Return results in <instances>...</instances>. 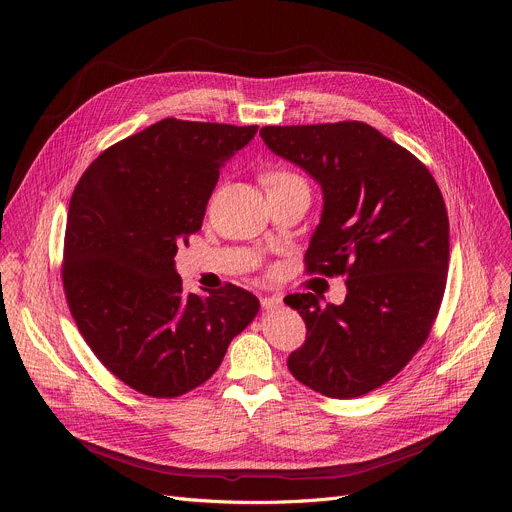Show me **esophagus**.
Listing matches in <instances>:
<instances>
[{
    "instance_id": "esophagus-1",
    "label": "esophagus",
    "mask_w": 512,
    "mask_h": 512,
    "mask_svg": "<svg viewBox=\"0 0 512 512\" xmlns=\"http://www.w3.org/2000/svg\"><path fill=\"white\" fill-rule=\"evenodd\" d=\"M282 305L280 294H267V297H261V307L263 309H278Z\"/></svg>"
}]
</instances>
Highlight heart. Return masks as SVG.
<instances>
[{
	"label": "heart",
	"mask_w": 512,
	"mask_h": 512,
	"mask_svg": "<svg viewBox=\"0 0 512 512\" xmlns=\"http://www.w3.org/2000/svg\"><path fill=\"white\" fill-rule=\"evenodd\" d=\"M261 180H263V184H265V188H267V193H274V191H280V188H288V186L305 184V180H303L299 174H294V172H290V170H286V168H272V170H267V172L261 176Z\"/></svg>",
	"instance_id": "b5f03b06"
}]
</instances>
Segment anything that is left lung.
<instances>
[{
  "label": "left lung",
  "mask_w": 512,
  "mask_h": 512,
  "mask_svg": "<svg viewBox=\"0 0 512 512\" xmlns=\"http://www.w3.org/2000/svg\"><path fill=\"white\" fill-rule=\"evenodd\" d=\"M259 134L321 184L307 274L344 276L348 290L342 305L321 307L311 292L284 299L307 326L288 369L324 396H363L402 371L432 332L450 259L444 197L425 164L365 122Z\"/></svg>",
  "instance_id": "8db88e82"
}]
</instances>
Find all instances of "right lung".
Listing matches in <instances>:
<instances>
[{
    "label": "right lung",
    "instance_id": "right-lung-1",
    "mask_svg": "<svg viewBox=\"0 0 512 512\" xmlns=\"http://www.w3.org/2000/svg\"><path fill=\"white\" fill-rule=\"evenodd\" d=\"M257 128L159 120L107 147L74 188L66 301L95 357L132 390L176 398L205 384L259 311L255 294L234 284L184 294L174 270L220 170Z\"/></svg>",
    "mask_w": 512,
    "mask_h": 512
}]
</instances>
